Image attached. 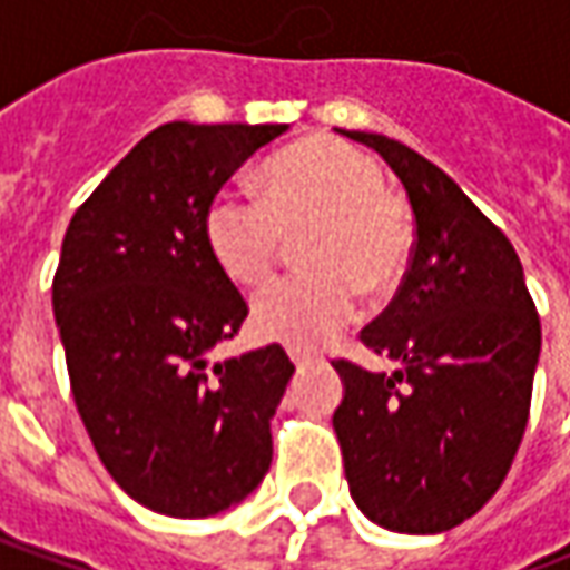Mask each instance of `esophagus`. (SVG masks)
I'll return each mask as SVG.
<instances>
[{"instance_id": "obj_1", "label": "esophagus", "mask_w": 570, "mask_h": 570, "mask_svg": "<svg viewBox=\"0 0 570 570\" xmlns=\"http://www.w3.org/2000/svg\"><path fill=\"white\" fill-rule=\"evenodd\" d=\"M286 354H289V360H293V363H296V366H302V363H308L311 360V354L308 351H302V347H286Z\"/></svg>"}]
</instances>
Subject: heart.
Returning a JSON list of instances; mask_svg holds the SVG:
<instances>
[{
    "label": "heart",
    "mask_w": 570,
    "mask_h": 570,
    "mask_svg": "<svg viewBox=\"0 0 570 570\" xmlns=\"http://www.w3.org/2000/svg\"><path fill=\"white\" fill-rule=\"evenodd\" d=\"M370 155L330 137L274 155L265 198L223 188L204 213L213 262L237 286H259L277 265L286 235L302 240L311 274L281 277L253 298V333L293 347H317L354 321L360 289L394 286L412 259L406 207L384 191Z\"/></svg>",
    "instance_id": "obj_1"
}]
</instances>
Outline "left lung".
Returning <instances> with one entry per match:
<instances>
[{"label":"left lung","mask_w":570,"mask_h":570,"mask_svg":"<svg viewBox=\"0 0 570 570\" xmlns=\"http://www.w3.org/2000/svg\"><path fill=\"white\" fill-rule=\"evenodd\" d=\"M342 134L400 176L415 244L394 302L360 333L400 370L335 360L345 396L333 428L360 510L387 531L440 534L479 513L513 464L540 317L513 244L452 176L391 137Z\"/></svg>","instance_id":"1"}]
</instances>
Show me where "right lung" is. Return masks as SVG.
<instances>
[{"label": "right lung", "mask_w": 570, "mask_h": 570, "mask_svg": "<svg viewBox=\"0 0 570 570\" xmlns=\"http://www.w3.org/2000/svg\"><path fill=\"white\" fill-rule=\"evenodd\" d=\"M286 125L146 134L69 219L51 302L69 384L121 489L174 519L235 507L272 466V419L296 366L281 345L210 363L247 302L213 262L204 213Z\"/></svg>", "instance_id": "obj_1"}]
</instances>
